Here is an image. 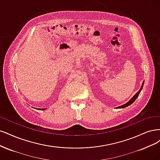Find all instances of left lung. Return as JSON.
<instances>
[{
  "label": "left lung",
  "mask_w": 160,
  "mask_h": 160,
  "mask_svg": "<svg viewBox=\"0 0 160 160\" xmlns=\"http://www.w3.org/2000/svg\"><path fill=\"white\" fill-rule=\"evenodd\" d=\"M143 84H144V82H143V83H142V86H141V88H140V89L139 90V91L137 92V93H136L134 96H133L132 98L130 99V101H128V102L126 103V104H123V105H122V106H119V107H117L116 108H126V107H127V106H128L131 105L133 102H134V101L136 100V98H137L138 97L139 94H140L141 90H142V88H143Z\"/></svg>",
  "instance_id": "obj_1"
}]
</instances>
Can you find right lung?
<instances>
[{"instance_id":"obj_1","label":"right lung","mask_w":160,"mask_h":160,"mask_svg":"<svg viewBox=\"0 0 160 160\" xmlns=\"http://www.w3.org/2000/svg\"><path fill=\"white\" fill-rule=\"evenodd\" d=\"M38 110H46V109H45V108H44V109H40H40H38Z\"/></svg>"}]
</instances>
